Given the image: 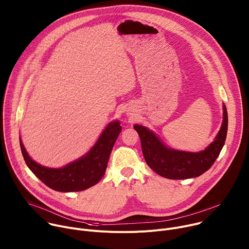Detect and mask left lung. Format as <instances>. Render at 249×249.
I'll list each match as a JSON object with an SVG mask.
<instances>
[{
    "instance_id": "1",
    "label": "left lung",
    "mask_w": 249,
    "mask_h": 249,
    "mask_svg": "<svg viewBox=\"0 0 249 249\" xmlns=\"http://www.w3.org/2000/svg\"><path fill=\"white\" fill-rule=\"evenodd\" d=\"M223 124L214 142L199 153L183 152L167 148L153 131L142 125H135L142 151L148 165L159 175L168 179H187L206 172L219 157L227 138L228 112L223 104Z\"/></svg>"
}]
</instances>
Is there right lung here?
Listing matches in <instances>:
<instances>
[{
  "mask_svg": "<svg viewBox=\"0 0 249 249\" xmlns=\"http://www.w3.org/2000/svg\"><path fill=\"white\" fill-rule=\"evenodd\" d=\"M121 129L119 121L110 122L84 157L61 168L40 165L28 156L21 139L19 144L26 165L45 185L60 192H77L95 185L102 178Z\"/></svg>",
  "mask_w": 249,
  "mask_h": 249,
  "instance_id": "add662e5",
  "label": "right lung"
}]
</instances>
